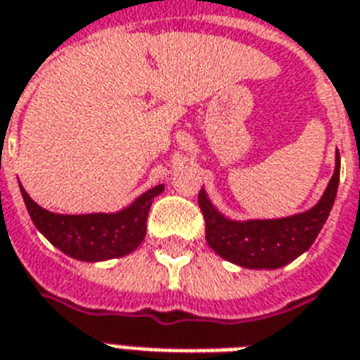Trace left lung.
<instances>
[{"label": "left lung", "instance_id": "1", "mask_svg": "<svg viewBox=\"0 0 360 360\" xmlns=\"http://www.w3.org/2000/svg\"><path fill=\"white\" fill-rule=\"evenodd\" d=\"M340 182V153L336 169L321 201L302 214L279 220L231 221L212 207L205 191H199V207L205 216L207 243L221 258L250 269H277L298 258L317 239L330 214Z\"/></svg>", "mask_w": 360, "mask_h": 360}]
</instances>
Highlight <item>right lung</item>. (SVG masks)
Instances as JSON below:
<instances>
[{"label":"right lung","mask_w":360,"mask_h":360,"mask_svg":"<svg viewBox=\"0 0 360 360\" xmlns=\"http://www.w3.org/2000/svg\"><path fill=\"white\" fill-rule=\"evenodd\" d=\"M20 191L32 221L56 248L75 260L100 262L125 256L139 248L144 241L151 201L163 191V186L159 184L146 191L117 214H55L32 201L22 186Z\"/></svg>","instance_id":"1"}]
</instances>
